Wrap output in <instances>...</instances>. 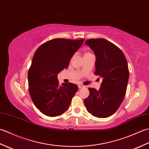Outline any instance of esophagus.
Segmentation results:
<instances>
[{
    "instance_id": "obj_1",
    "label": "esophagus",
    "mask_w": 149,
    "mask_h": 149,
    "mask_svg": "<svg viewBox=\"0 0 149 149\" xmlns=\"http://www.w3.org/2000/svg\"><path fill=\"white\" fill-rule=\"evenodd\" d=\"M78 87H79V89H81V88H85V86H84V85H83V84H79Z\"/></svg>"
}]
</instances>
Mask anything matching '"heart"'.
<instances>
[{
    "label": "heart",
    "instance_id": "b5f03b06",
    "mask_svg": "<svg viewBox=\"0 0 149 149\" xmlns=\"http://www.w3.org/2000/svg\"><path fill=\"white\" fill-rule=\"evenodd\" d=\"M90 54V53H86V54Z\"/></svg>",
    "mask_w": 149,
    "mask_h": 149
}]
</instances>
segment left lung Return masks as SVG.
Listing matches in <instances>:
<instances>
[{"instance_id": "obj_1", "label": "left lung", "mask_w": 149, "mask_h": 149, "mask_svg": "<svg viewBox=\"0 0 149 149\" xmlns=\"http://www.w3.org/2000/svg\"><path fill=\"white\" fill-rule=\"evenodd\" d=\"M96 57L95 74L102 79L99 90L90 88L84 100L88 111L98 118H106L118 109L127 90L129 72L123 52L103 38L88 39L84 43Z\"/></svg>"}]
</instances>
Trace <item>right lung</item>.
I'll return each mask as SVG.
<instances>
[{"label": "right lung", "mask_w": 149, "mask_h": 149, "mask_svg": "<svg viewBox=\"0 0 149 149\" xmlns=\"http://www.w3.org/2000/svg\"><path fill=\"white\" fill-rule=\"evenodd\" d=\"M84 41L53 39L41 45L34 53L28 72L29 91L34 104L44 115L54 117L68 109L78 86L71 83L59 86L58 74L68 68Z\"/></svg>", "instance_id": "right-lung-1"}]
</instances>
